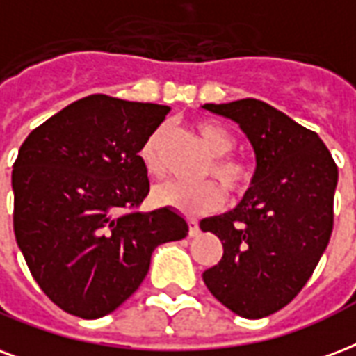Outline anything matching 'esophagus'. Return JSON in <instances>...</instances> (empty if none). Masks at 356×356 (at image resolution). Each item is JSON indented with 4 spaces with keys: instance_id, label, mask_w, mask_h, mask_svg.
Masks as SVG:
<instances>
[{
    "instance_id": "obj_1",
    "label": "esophagus",
    "mask_w": 356,
    "mask_h": 356,
    "mask_svg": "<svg viewBox=\"0 0 356 356\" xmlns=\"http://www.w3.org/2000/svg\"><path fill=\"white\" fill-rule=\"evenodd\" d=\"M200 233V226H197L196 220H188V235L190 237H196Z\"/></svg>"
}]
</instances>
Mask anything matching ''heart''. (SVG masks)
<instances>
[{
  "mask_svg": "<svg viewBox=\"0 0 356 356\" xmlns=\"http://www.w3.org/2000/svg\"><path fill=\"white\" fill-rule=\"evenodd\" d=\"M196 129L202 142L209 149V153L213 154V159L205 168V175L218 179L229 194H244L252 184L254 173L244 160L229 154L237 145L235 136L213 121L197 123ZM162 132L164 129L156 130L147 142L143 143L142 151H140V160L151 177H160L164 173V166H162L159 153ZM153 202L160 207H168L175 213L194 218V216H202V214L220 209L224 205V194H222L220 186L213 181L202 184H184L170 181V183L159 184L153 190Z\"/></svg>",
  "mask_w": 356,
  "mask_h": 356,
  "instance_id": "b5f03b06",
  "label": "heart"
}]
</instances>
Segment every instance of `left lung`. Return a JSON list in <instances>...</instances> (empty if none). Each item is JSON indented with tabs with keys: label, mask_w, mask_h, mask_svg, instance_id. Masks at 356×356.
Here are the masks:
<instances>
[{
	"label": "left lung",
	"mask_w": 356,
	"mask_h": 356,
	"mask_svg": "<svg viewBox=\"0 0 356 356\" xmlns=\"http://www.w3.org/2000/svg\"><path fill=\"white\" fill-rule=\"evenodd\" d=\"M203 108L238 123L257 162L243 202L200 222L224 246L203 282L237 316L261 319L297 297L327 248L338 166L314 130L267 102L243 99Z\"/></svg>",
	"instance_id": "1"
}]
</instances>
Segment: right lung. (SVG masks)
<instances>
[{
  "label": "right lung",
  "instance_id": "1",
  "mask_svg": "<svg viewBox=\"0 0 356 356\" xmlns=\"http://www.w3.org/2000/svg\"><path fill=\"white\" fill-rule=\"evenodd\" d=\"M170 106L89 95L27 136L13 166V226L29 273L54 305L97 319L140 287L151 254L186 237L172 209L140 213V151Z\"/></svg>",
  "mask_w": 356,
  "mask_h": 356
}]
</instances>
